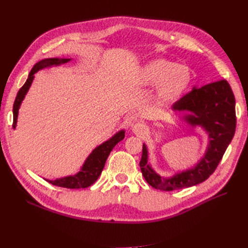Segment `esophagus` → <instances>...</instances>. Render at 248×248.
Segmentation results:
<instances>
[{"label":"esophagus","mask_w":248,"mask_h":248,"mask_svg":"<svg viewBox=\"0 0 248 248\" xmlns=\"http://www.w3.org/2000/svg\"><path fill=\"white\" fill-rule=\"evenodd\" d=\"M146 129H147V128H146L145 124L140 123V122H138V123L132 125V131H133L134 133H137V134L144 133V132L146 131Z\"/></svg>","instance_id":"1"}]
</instances>
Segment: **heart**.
<instances>
[{
  "label": "heart",
  "instance_id": "heart-1",
  "mask_svg": "<svg viewBox=\"0 0 248 248\" xmlns=\"http://www.w3.org/2000/svg\"><path fill=\"white\" fill-rule=\"evenodd\" d=\"M192 73L188 67L178 65L167 59H154L141 65L132 76V82L140 87L156 85L152 95L158 107L178 102L189 89Z\"/></svg>",
  "mask_w": 248,
  "mask_h": 248
}]
</instances>
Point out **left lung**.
Segmentation results:
<instances>
[{
	"instance_id": "1",
	"label": "left lung",
	"mask_w": 248,
	"mask_h": 248,
	"mask_svg": "<svg viewBox=\"0 0 248 248\" xmlns=\"http://www.w3.org/2000/svg\"><path fill=\"white\" fill-rule=\"evenodd\" d=\"M235 103L234 94L226 79L192 88L172 106V110L188 111L189 114L182 117L184 121L192 127H202L208 133L209 144L205 155L191 169L171 177H162L148 163L147 146L142 144L140 167L146 181L163 191L187 188L206 181L218 166L235 134Z\"/></svg>"
}]
</instances>
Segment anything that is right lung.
Returning <instances> with one entry per match:
<instances>
[{
    "label": "right lung",
    "mask_w": 248,
    "mask_h": 248,
    "mask_svg": "<svg viewBox=\"0 0 248 248\" xmlns=\"http://www.w3.org/2000/svg\"><path fill=\"white\" fill-rule=\"evenodd\" d=\"M71 59H59V58H48V59H43L38 63H36L32 68L31 72L29 73V77L25 85L22 86L16 95V101L13 104V128L16 129V123H17V116H18V109L20 108V104L22 100L25 99V96L27 95L30 87H31L33 79H34V74L38 72L39 70L43 68H47V67H51L54 65H61L69 62ZM125 137V131L120 130L117 132L115 136H112L109 140L102 142L101 145L96 147L92 153L88 156V158L85 160L84 164L78 172L76 175L72 176H67L63 178H59L56 180H48L46 179V181L52 185L60 186V187H65V188H70V189H78V188H86V187L91 186L98 177L100 176L101 171L104 168V164L108 159L109 153L114 147L118 144L119 141H121Z\"/></svg>",
    "instance_id": "1"
}]
</instances>
